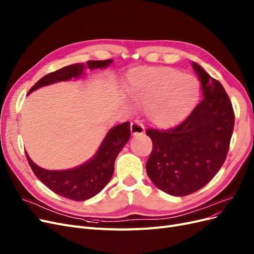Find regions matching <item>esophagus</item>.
<instances>
[{"label":"esophagus","instance_id":"1","mask_svg":"<svg viewBox=\"0 0 254 254\" xmlns=\"http://www.w3.org/2000/svg\"><path fill=\"white\" fill-rule=\"evenodd\" d=\"M130 132H132L133 135H142L144 134L145 129L142 124H140L139 121H134L130 125Z\"/></svg>","mask_w":254,"mask_h":254}]
</instances>
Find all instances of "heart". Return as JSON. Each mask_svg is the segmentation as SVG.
<instances>
[{
  "instance_id": "b5f03b06",
  "label": "heart",
  "mask_w": 254,
  "mask_h": 254,
  "mask_svg": "<svg viewBox=\"0 0 254 254\" xmlns=\"http://www.w3.org/2000/svg\"><path fill=\"white\" fill-rule=\"evenodd\" d=\"M127 95L137 106H145L148 120L170 127L183 120L200 96L196 78L168 67L138 68L128 73Z\"/></svg>"
}]
</instances>
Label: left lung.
I'll use <instances>...</instances> for the list:
<instances>
[{
    "label": "left lung",
    "mask_w": 254,
    "mask_h": 254,
    "mask_svg": "<svg viewBox=\"0 0 254 254\" xmlns=\"http://www.w3.org/2000/svg\"><path fill=\"white\" fill-rule=\"evenodd\" d=\"M192 69L201 82L203 100L176 127L146 130L153 141L147 176L159 190L175 196L201 190L220 171L234 127L232 105L222 83L196 63Z\"/></svg>",
    "instance_id": "8db88e82"
}]
</instances>
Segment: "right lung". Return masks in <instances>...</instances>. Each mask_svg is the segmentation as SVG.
<instances>
[{"mask_svg": "<svg viewBox=\"0 0 254 254\" xmlns=\"http://www.w3.org/2000/svg\"><path fill=\"white\" fill-rule=\"evenodd\" d=\"M113 60L89 61L87 64H74L45 75L30 89L29 93L39 88L59 81L78 78L87 68L103 69L112 64ZM130 137L129 122L112 127L90 160L83 164L65 171H49L36 165L26 153L31 170L48 189L55 193L74 201H84L99 193L109 183L114 173V163L119 152Z\"/></svg>", "mask_w": 254, "mask_h": 254, "instance_id": "obj_1", "label": "right lung"}]
</instances>
